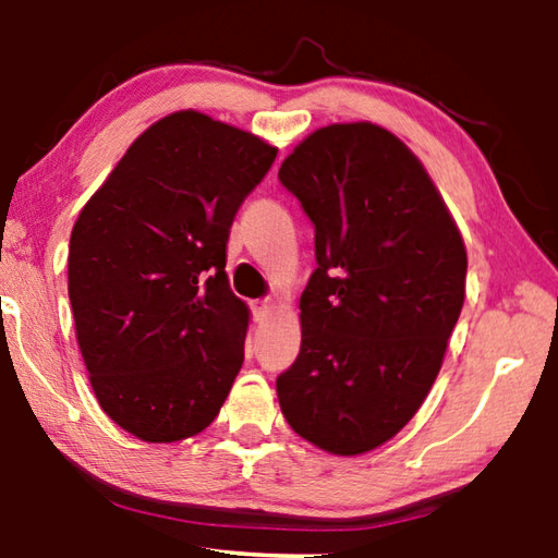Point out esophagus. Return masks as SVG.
Returning <instances> with one entry per match:
<instances>
[{"instance_id":"1","label":"esophagus","mask_w":558,"mask_h":558,"mask_svg":"<svg viewBox=\"0 0 558 558\" xmlns=\"http://www.w3.org/2000/svg\"><path fill=\"white\" fill-rule=\"evenodd\" d=\"M272 310H276V302H270V300L256 302V305H253V317H256V323H266V319H270Z\"/></svg>"}]
</instances>
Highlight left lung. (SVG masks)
Instances as JSON below:
<instances>
[{
    "label": "left lung",
    "instance_id": "obj_1",
    "mask_svg": "<svg viewBox=\"0 0 558 558\" xmlns=\"http://www.w3.org/2000/svg\"><path fill=\"white\" fill-rule=\"evenodd\" d=\"M278 179L315 223L317 258L280 409L313 446L359 456L426 401L465 302V243L421 159L374 122L315 130Z\"/></svg>",
    "mask_w": 558,
    "mask_h": 558
}]
</instances>
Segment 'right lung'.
I'll list each match as a JSON object with an SVG mask.
<instances>
[{"mask_svg":"<svg viewBox=\"0 0 558 558\" xmlns=\"http://www.w3.org/2000/svg\"><path fill=\"white\" fill-rule=\"evenodd\" d=\"M278 147L196 110L149 125L71 231L69 298L100 409L147 442L202 433L243 364L226 243Z\"/></svg>","mask_w":558,"mask_h":558,"instance_id":"right-lung-1","label":"right lung"}]
</instances>
